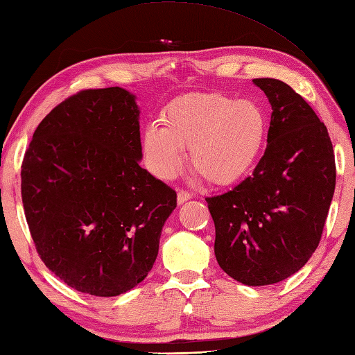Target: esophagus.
Here are the masks:
<instances>
[{"instance_id":"1","label":"esophagus","mask_w":355,"mask_h":355,"mask_svg":"<svg viewBox=\"0 0 355 355\" xmlns=\"http://www.w3.org/2000/svg\"><path fill=\"white\" fill-rule=\"evenodd\" d=\"M191 197H192V196L189 194V192L180 189L178 194H177V202H178V205H183L184 202H188V200H189Z\"/></svg>"}]
</instances>
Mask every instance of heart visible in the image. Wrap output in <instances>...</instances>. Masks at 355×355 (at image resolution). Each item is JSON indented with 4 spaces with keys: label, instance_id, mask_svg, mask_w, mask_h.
<instances>
[{
    "label": "heart",
    "instance_id": "1",
    "mask_svg": "<svg viewBox=\"0 0 355 355\" xmlns=\"http://www.w3.org/2000/svg\"><path fill=\"white\" fill-rule=\"evenodd\" d=\"M268 119L254 101L222 93H191L161 113V127L143 135L147 164L158 178H172L189 149V164L214 186L239 183L253 171L267 141Z\"/></svg>",
    "mask_w": 355,
    "mask_h": 355
}]
</instances>
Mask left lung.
<instances>
[{"label":"left lung","mask_w":355,"mask_h":355,"mask_svg":"<svg viewBox=\"0 0 355 355\" xmlns=\"http://www.w3.org/2000/svg\"><path fill=\"white\" fill-rule=\"evenodd\" d=\"M268 98L267 149L253 175L208 197L218 266L245 286L288 278L317 250L335 189L327 128L312 107L278 79H253Z\"/></svg>","instance_id":"obj_1"}]
</instances>
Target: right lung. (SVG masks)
<instances>
[{"mask_svg": "<svg viewBox=\"0 0 355 355\" xmlns=\"http://www.w3.org/2000/svg\"><path fill=\"white\" fill-rule=\"evenodd\" d=\"M138 119L127 89H82L46 114L24 153L21 198L37 253L82 293L138 286L177 206V192L139 166Z\"/></svg>", "mask_w": 355, "mask_h": 355, "instance_id": "add662e5", "label": "right lung"}]
</instances>
